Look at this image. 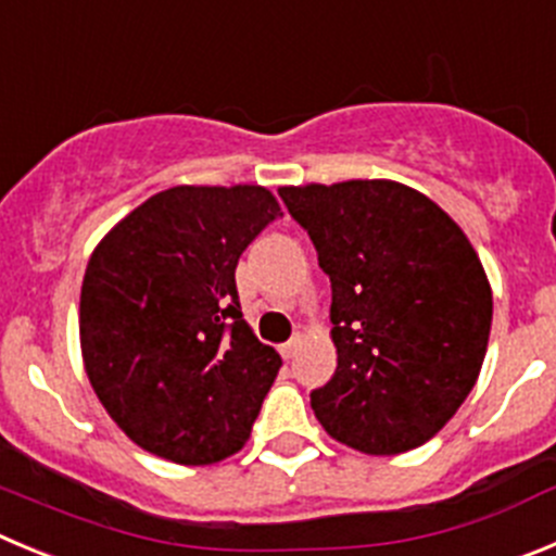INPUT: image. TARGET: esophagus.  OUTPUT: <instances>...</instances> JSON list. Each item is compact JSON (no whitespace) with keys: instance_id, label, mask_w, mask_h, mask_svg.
Returning a JSON list of instances; mask_svg holds the SVG:
<instances>
[{"instance_id":"34e87169","label":"esophagus","mask_w":556,"mask_h":556,"mask_svg":"<svg viewBox=\"0 0 556 556\" xmlns=\"http://www.w3.org/2000/svg\"><path fill=\"white\" fill-rule=\"evenodd\" d=\"M295 351H299V337H293V340H288L285 345H279V354H282L285 359H293Z\"/></svg>"}]
</instances>
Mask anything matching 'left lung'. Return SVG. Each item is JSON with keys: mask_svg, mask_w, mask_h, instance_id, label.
<instances>
[{"mask_svg": "<svg viewBox=\"0 0 556 556\" xmlns=\"http://www.w3.org/2000/svg\"><path fill=\"white\" fill-rule=\"evenodd\" d=\"M331 282L337 370L309 403L326 433L367 455L433 439L480 376L494 299L469 238L395 180L282 186Z\"/></svg>", "mask_w": 556, "mask_h": 556, "instance_id": "1", "label": "left lung"}]
</instances>
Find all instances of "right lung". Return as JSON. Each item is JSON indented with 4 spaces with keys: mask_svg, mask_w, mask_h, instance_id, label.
I'll return each instance as SVG.
<instances>
[{
    "mask_svg": "<svg viewBox=\"0 0 556 556\" xmlns=\"http://www.w3.org/2000/svg\"><path fill=\"white\" fill-rule=\"evenodd\" d=\"M279 216L263 186H173L92 252L79 304L85 370L148 453L205 466L249 439L282 359L243 320L236 266Z\"/></svg>",
    "mask_w": 556,
    "mask_h": 556,
    "instance_id": "1",
    "label": "right lung"
}]
</instances>
